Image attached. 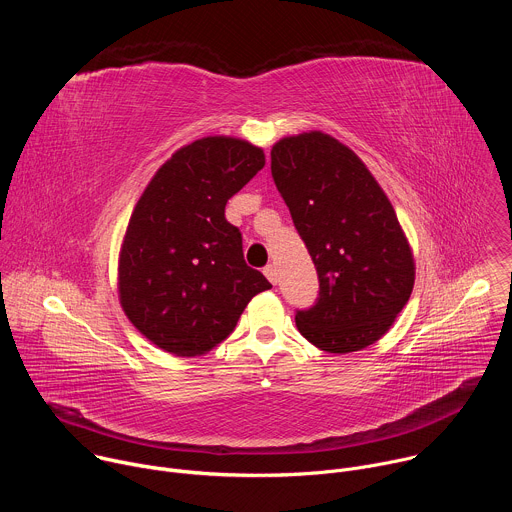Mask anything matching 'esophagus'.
Listing matches in <instances>:
<instances>
[{
  "mask_svg": "<svg viewBox=\"0 0 512 512\" xmlns=\"http://www.w3.org/2000/svg\"><path fill=\"white\" fill-rule=\"evenodd\" d=\"M263 273H265V277L275 285L277 283V267L275 265H267L265 269H263Z\"/></svg>",
  "mask_w": 512,
  "mask_h": 512,
  "instance_id": "obj_1",
  "label": "esophagus"
}]
</instances>
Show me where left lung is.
<instances>
[{
    "label": "left lung",
    "mask_w": 512,
    "mask_h": 512,
    "mask_svg": "<svg viewBox=\"0 0 512 512\" xmlns=\"http://www.w3.org/2000/svg\"><path fill=\"white\" fill-rule=\"evenodd\" d=\"M271 176L320 279L316 306L296 314L300 334L334 354L375 344L415 283L413 251L391 200L364 162L322 131L279 139Z\"/></svg>",
    "instance_id": "8db88e82"
}]
</instances>
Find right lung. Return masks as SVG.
Here are the masks:
<instances>
[{"instance_id": "add662e5", "label": "right lung", "mask_w": 512, "mask_h": 512, "mask_svg": "<svg viewBox=\"0 0 512 512\" xmlns=\"http://www.w3.org/2000/svg\"><path fill=\"white\" fill-rule=\"evenodd\" d=\"M257 145L196 139L160 166L139 196L119 251L117 289L129 322L158 348L200 356L221 344L271 283L243 257L225 206L261 168Z\"/></svg>"}]
</instances>
